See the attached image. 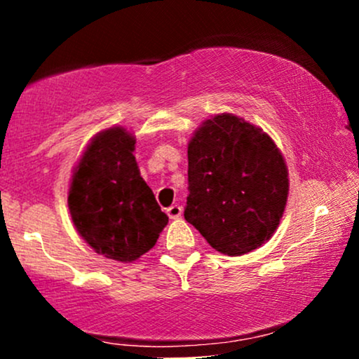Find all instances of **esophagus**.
<instances>
[{"instance_id":"esophagus-1","label":"esophagus","mask_w":359,"mask_h":359,"mask_svg":"<svg viewBox=\"0 0 359 359\" xmlns=\"http://www.w3.org/2000/svg\"><path fill=\"white\" fill-rule=\"evenodd\" d=\"M167 214L170 219H179V217L182 216V208H180L179 204H172L170 208L167 209Z\"/></svg>"}]
</instances>
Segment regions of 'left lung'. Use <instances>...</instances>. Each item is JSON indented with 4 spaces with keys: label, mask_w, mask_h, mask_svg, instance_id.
<instances>
[{
    "label": "left lung",
    "mask_w": 359,
    "mask_h": 359,
    "mask_svg": "<svg viewBox=\"0 0 359 359\" xmlns=\"http://www.w3.org/2000/svg\"><path fill=\"white\" fill-rule=\"evenodd\" d=\"M187 156L185 221L229 257L250 253L270 240L288 194L285 160L273 140L222 113L194 133Z\"/></svg>",
    "instance_id": "1"
}]
</instances>
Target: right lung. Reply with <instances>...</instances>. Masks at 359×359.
Listing matches in <instances>:
<instances>
[{"instance_id":"add662e5","label":"right lung","mask_w":359,"mask_h":359,"mask_svg":"<svg viewBox=\"0 0 359 359\" xmlns=\"http://www.w3.org/2000/svg\"><path fill=\"white\" fill-rule=\"evenodd\" d=\"M133 150L125 128L97 133L74 170L67 199L74 226L90 248L125 263L154 248L168 222Z\"/></svg>"}]
</instances>
